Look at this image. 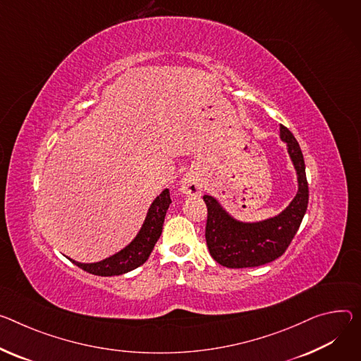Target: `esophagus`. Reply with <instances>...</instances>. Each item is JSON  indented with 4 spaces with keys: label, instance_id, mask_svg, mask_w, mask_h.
<instances>
[{
    "label": "esophagus",
    "instance_id": "34e87169",
    "mask_svg": "<svg viewBox=\"0 0 361 361\" xmlns=\"http://www.w3.org/2000/svg\"><path fill=\"white\" fill-rule=\"evenodd\" d=\"M180 190L185 195H199L203 191V185L194 174H185L180 181Z\"/></svg>",
    "mask_w": 361,
    "mask_h": 361
}]
</instances>
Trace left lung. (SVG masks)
<instances>
[{
  "label": "left lung",
  "instance_id": "8db88e82",
  "mask_svg": "<svg viewBox=\"0 0 361 361\" xmlns=\"http://www.w3.org/2000/svg\"><path fill=\"white\" fill-rule=\"evenodd\" d=\"M279 130L298 178L297 195L283 212L267 220L247 223L228 214L212 195L203 197L207 206V247L217 264L226 268H255L278 259L298 232L307 212L310 194L302 151L288 128L281 125Z\"/></svg>",
  "mask_w": 361,
  "mask_h": 361
}]
</instances>
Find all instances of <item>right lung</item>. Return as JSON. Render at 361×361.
<instances>
[{
	"label": "right lung",
	"instance_id": "right-lung-1",
	"mask_svg": "<svg viewBox=\"0 0 361 361\" xmlns=\"http://www.w3.org/2000/svg\"><path fill=\"white\" fill-rule=\"evenodd\" d=\"M170 204V190L166 188L149 206L144 224L135 239L118 253L101 262H94V264H82V262H76L71 257L69 259L76 267L97 276H115L137 269L145 264V260L149 257L157 240L159 239L164 219H166Z\"/></svg>",
	"mask_w": 361,
	"mask_h": 361
}]
</instances>
